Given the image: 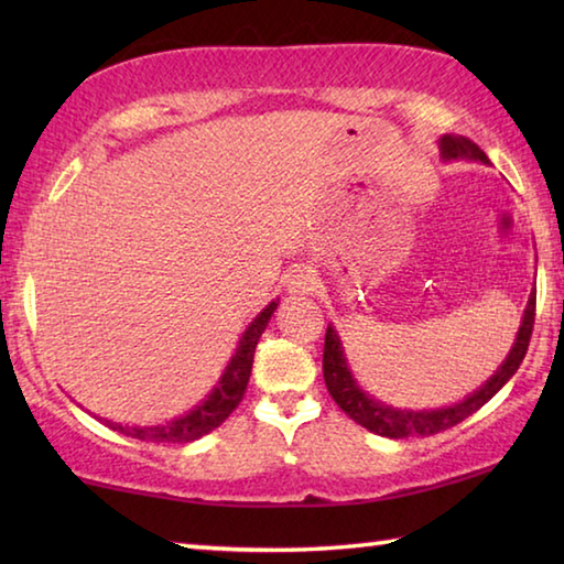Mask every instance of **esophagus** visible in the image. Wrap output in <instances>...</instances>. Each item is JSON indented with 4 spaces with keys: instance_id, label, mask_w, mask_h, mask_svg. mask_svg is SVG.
I'll return each mask as SVG.
<instances>
[{
    "instance_id": "1",
    "label": "esophagus",
    "mask_w": 564,
    "mask_h": 564,
    "mask_svg": "<svg viewBox=\"0 0 564 564\" xmlns=\"http://www.w3.org/2000/svg\"><path fill=\"white\" fill-rule=\"evenodd\" d=\"M313 285H316V279L308 271H295L289 281L291 293H311Z\"/></svg>"
}]
</instances>
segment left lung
<instances>
[{
  "label": "left lung",
  "instance_id": "obj_1",
  "mask_svg": "<svg viewBox=\"0 0 564 564\" xmlns=\"http://www.w3.org/2000/svg\"><path fill=\"white\" fill-rule=\"evenodd\" d=\"M441 151H443V159L467 156V159L488 161L485 151L465 137H443ZM534 301L538 299L532 295L528 303V311H524L518 340H514L510 356L505 358L498 373H495L488 383L477 390V393L465 398L463 403H455L453 408H441V410H423V413H413V410H393V408L376 403V400H370L356 386V380H352L350 370L346 366V358H343L340 340L336 336V330H333L330 326L326 330V346H323V378H326L328 393L333 400H336L343 413L356 420L358 425L368 427V431L376 435H383V437L420 435V437H425V435L443 433V431H447V427L463 423V420L467 415H473L475 410H480L505 383H508V380L514 376V370L520 368L524 352H528L532 326H534Z\"/></svg>",
  "mask_w": 564,
  "mask_h": 564
}]
</instances>
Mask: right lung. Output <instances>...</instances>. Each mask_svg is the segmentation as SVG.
Returning <instances> with one entry per match:
<instances>
[{
	"mask_svg": "<svg viewBox=\"0 0 564 564\" xmlns=\"http://www.w3.org/2000/svg\"><path fill=\"white\" fill-rule=\"evenodd\" d=\"M275 305L279 303L273 301L269 308H265L261 316L248 326V330L241 338V346H238L236 356L231 358V362H228L221 383H218L214 393L208 395L204 405H198L196 410H191L188 415L166 425H149V427H129V425H117V423H107V425L123 435L137 437V441H149V443H191L196 441V437L212 433L214 427L221 425L243 400L248 378H251L256 343H259L261 333L265 330V326H269Z\"/></svg>",
	"mask_w": 564,
	"mask_h": 564,
	"instance_id": "right-lung-1",
	"label": "right lung"
}]
</instances>
